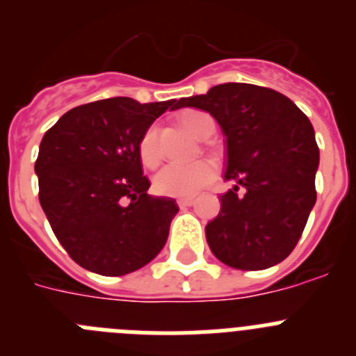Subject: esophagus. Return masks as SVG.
<instances>
[{
    "instance_id": "1",
    "label": "esophagus",
    "mask_w": 356,
    "mask_h": 356,
    "mask_svg": "<svg viewBox=\"0 0 356 356\" xmlns=\"http://www.w3.org/2000/svg\"><path fill=\"white\" fill-rule=\"evenodd\" d=\"M193 205H194L193 197H181V200H178V207H180V209H187V207H193Z\"/></svg>"
}]
</instances>
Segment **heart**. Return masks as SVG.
Wrapping results in <instances>:
<instances>
[{
  "label": "heart",
  "instance_id": "b5f03b06",
  "mask_svg": "<svg viewBox=\"0 0 356 356\" xmlns=\"http://www.w3.org/2000/svg\"><path fill=\"white\" fill-rule=\"evenodd\" d=\"M180 121L188 131L207 139L216 130V122L207 112L201 110H185ZM139 156L144 165L153 168L160 160L159 130L149 127L139 143ZM217 175L216 163L210 160H196V162H171L163 165L153 178V187L159 194L169 197H191L197 194L203 187L212 184Z\"/></svg>",
  "mask_w": 356,
  "mask_h": 356
}]
</instances>
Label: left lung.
I'll return each mask as SVG.
<instances>
[{
  "label": "left lung",
  "mask_w": 356,
  "mask_h": 356,
  "mask_svg": "<svg viewBox=\"0 0 356 356\" xmlns=\"http://www.w3.org/2000/svg\"><path fill=\"white\" fill-rule=\"evenodd\" d=\"M205 110L226 137L221 212L205 228L210 250L242 271L276 266L294 250L316 205L319 147L307 115L284 94L251 83L216 85L181 97Z\"/></svg>",
  "instance_id": "left-lung-1"
}]
</instances>
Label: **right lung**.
Listing matches in <instances>:
<instances>
[{"instance_id":"right-lung-1","label":"right lung","mask_w":356,"mask_h":356,"mask_svg":"<svg viewBox=\"0 0 356 356\" xmlns=\"http://www.w3.org/2000/svg\"><path fill=\"white\" fill-rule=\"evenodd\" d=\"M176 99L110 97L69 110L44 134L35 162L39 201L64 250L103 276L134 273L155 259L178 205L147 194L139 143Z\"/></svg>"}]
</instances>
